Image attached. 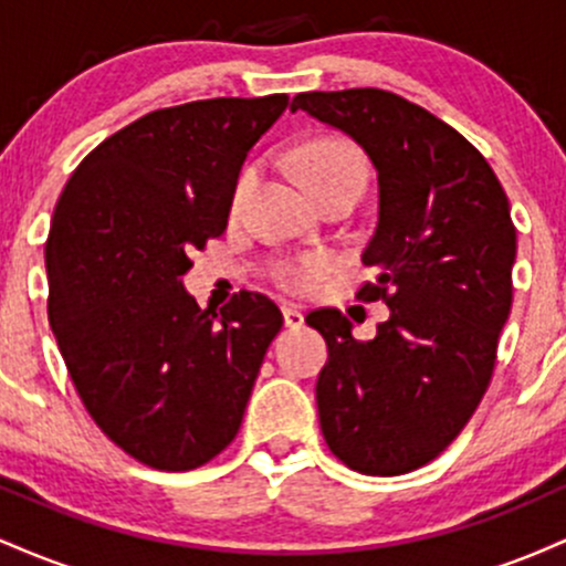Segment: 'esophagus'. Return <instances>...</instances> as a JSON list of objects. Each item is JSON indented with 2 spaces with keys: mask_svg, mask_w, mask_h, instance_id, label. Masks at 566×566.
<instances>
[{
  "mask_svg": "<svg viewBox=\"0 0 566 566\" xmlns=\"http://www.w3.org/2000/svg\"><path fill=\"white\" fill-rule=\"evenodd\" d=\"M282 316H284V327L290 329L303 327V314L297 308H292V305H282Z\"/></svg>",
  "mask_w": 566,
  "mask_h": 566,
  "instance_id": "1",
  "label": "esophagus"
}]
</instances>
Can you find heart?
Masks as SVG:
<instances>
[{
    "instance_id": "heart-1",
    "label": "heart",
    "mask_w": 566,
    "mask_h": 566,
    "mask_svg": "<svg viewBox=\"0 0 566 566\" xmlns=\"http://www.w3.org/2000/svg\"><path fill=\"white\" fill-rule=\"evenodd\" d=\"M297 167H301L303 180L308 184L311 191L316 193V199H322L324 193L335 191V188L346 186H367V165L361 159V154L346 140L335 138H322L311 140L308 146H303L297 151ZM252 180V170H244L239 175L237 186H233V205L242 199ZM333 263L324 255H308L301 261L282 263L276 269V282L282 287L292 292H311L316 287V282L324 274H329Z\"/></svg>"
}]
</instances>
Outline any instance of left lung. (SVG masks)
<instances>
[{"mask_svg": "<svg viewBox=\"0 0 566 566\" xmlns=\"http://www.w3.org/2000/svg\"><path fill=\"white\" fill-rule=\"evenodd\" d=\"M305 112L359 143L378 172V226L359 297L391 316L356 340L340 311L305 316L327 340L316 380L322 433L348 469L399 476L463 431L490 386L511 314L516 229L503 186L458 129L386 90L301 93Z\"/></svg>", "mask_w": 566, "mask_h": 566, "instance_id": "left-lung-1", "label": "left lung"}]
</instances>
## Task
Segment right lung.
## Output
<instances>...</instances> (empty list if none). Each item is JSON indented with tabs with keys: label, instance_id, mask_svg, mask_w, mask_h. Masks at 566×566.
Masks as SVG:
<instances>
[{
	"label": "right lung",
	"instance_id": "1",
	"mask_svg": "<svg viewBox=\"0 0 566 566\" xmlns=\"http://www.w3.org/2000/svg\"><path fill=\"white\" fill-rule=\"evenodd\" d=\"M284 108L287 95L212 97L140 116L55 205L50 327L101 431L151 469H199L231 444L282 329L269 297L201 311L184 276L226 231L247 154Z\"/></svg>",
	"mask_w": 566,
	"mask_h": 566
}]
</instances>
